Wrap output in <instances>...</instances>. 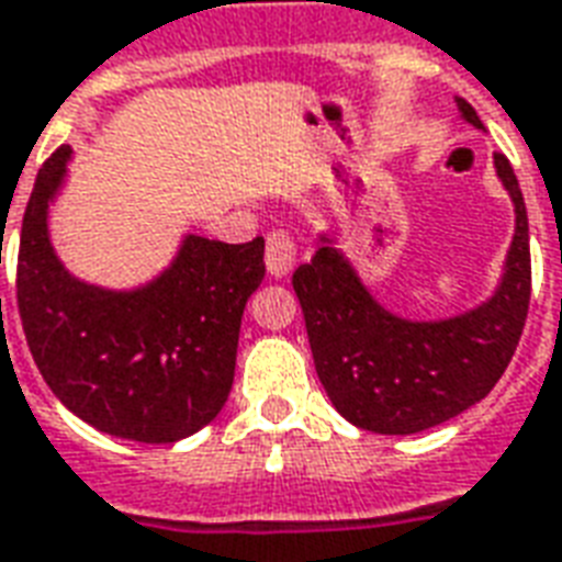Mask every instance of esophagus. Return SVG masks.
Returning <instances> with one entry per match:
<instances>
[{"label": "esophagus", "mask_w": 562, "mask_h": 562, "mask_svg": "<svg viewBox=\"0 0 562 562\" xmlns=\"http://www.w3.org/2000/svg\"><path fill=\"white\" fill-rule=\"evenodd\" d=\"M294 261H297V247H294V240L289 232H270L268 244H265V265H268L270 277H285L289 270L294 268Z\"/></svg>", "instance_id": "obj_1"}]
</instances>
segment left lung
Wrapping results in <instances>:
<instances>
[{
	"label": "left lung",
	"mask_w": 562,
	"mask_h": 562,
	"mask_svg": "<svg viewBox=\"0 0 562 562\" xmlns=\"http://www.w3.org/2000/svg\"><path fill=\"white\" fill-rule=\"evenodd\" d=\"M456 103L461 119L482 131L471 103ZM494 169L515 205V235L501 285L476 310L440 322L390 313L330 238L294 270L315 372L357 429L414 435L440 426L488 396L513 360L530 306V235L513 166L494 154Z\"/></svg>",
	"instance_id": "1"
}]
</instances>
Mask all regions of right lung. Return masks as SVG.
Wrapping results in <instances>:
<instances>
[{
    "label": "right lung",
    "mask_w": 562,
    "mask_h": 562,
    "mask_svg": "<svg viewBox=\"0 0 562 562\" xmlns=\"http://www.w3.org/2000/svg\"><path fill=\"white\" fill-rule=\"evenodd\" d=\"M61 145L37 172L16 252V306L47 386L98 431L176 443L207 426L235 381L240 315L265 280V240L187 235L172 265L131 292L77 280L49 244Z\"/></svg>",
    "instance_id": "add662e5"
}]
</instances>
